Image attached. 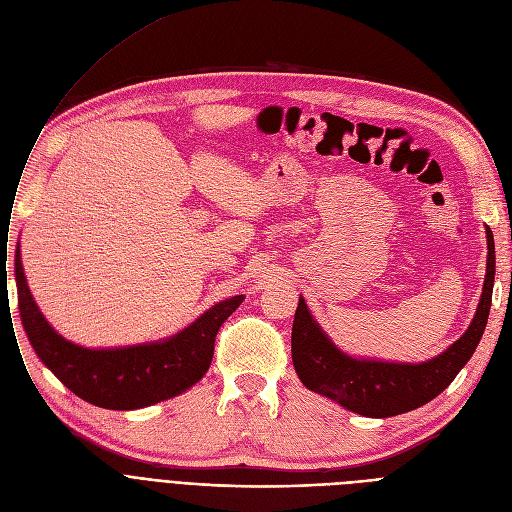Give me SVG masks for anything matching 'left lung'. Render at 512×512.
Instances as JSON below:
<instances>
[{
	"label": "left lung",
	"mask_w": 512,
	"mask_h": 512,
	"mask_svg": "<svg viewBox=\"0 0 512 512\" xmlns=\"http://www.w3.org/2000/svg\"><path fill=\"white\" fill-rule=\"evenodd\" d=\"M488 266L482 299L467 333L444 353L424 364H388L353 359L339 351L310 316L299 297L291 328L293 368L306 388L335 399L366 417H390L426 405L455 380L484 335L494 287V235L488 229Z\"/></svg>",
	"instance_id": "8db88e82"
}]
</instances>
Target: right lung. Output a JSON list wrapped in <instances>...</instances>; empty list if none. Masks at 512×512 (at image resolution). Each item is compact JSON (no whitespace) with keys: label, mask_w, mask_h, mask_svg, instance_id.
I'll list each match as a JSON object with an SVG mask.
<instances>
[{"label":"right lung","mask_w":512,"mask_h":512,"mask_svg":"<svg viewBox=\"0 0 512 512\" xmlns=\"http://www.w3.org/2000/svg\"><path fill=\"white\" fill-rule=\"evenodd\" d=\"M16 285L22 326L41 362L86 403L122 411L155 405L196 384L213 359L221 324L244 302V295L225 299L163 343L84 349L47 324L28 291L20 254H16Z\"/></svg>","instance_id":"obj_1"}]
</instances>
